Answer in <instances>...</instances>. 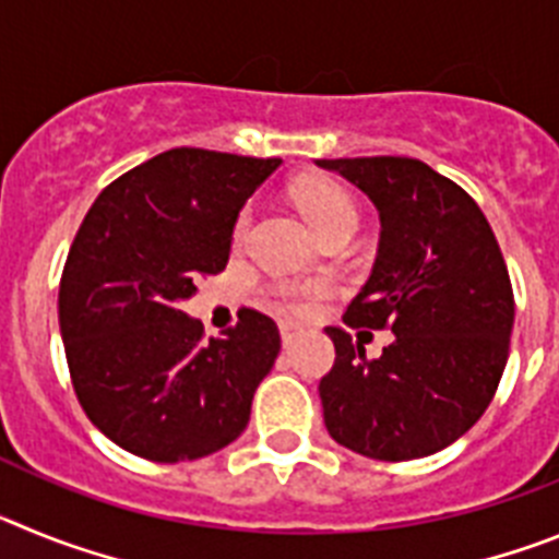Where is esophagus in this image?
Listing matches in <instances>:
<instances>
[{"instance_id": "34e87169", "label": "esophagus", "mask_w": 559, "mask_h": 559, "mask_svg": "<svg viewBox=\"0 0 559 559\" xmlns=\"http://www.w3.org/2000/svg\"><path fill=\"white\" fill-rule=\"evenodd\" d=\"M280 335H283L285 347H290V344L296 341V335H299V328H296V324H290V322H280Z\"/></svg>"}]
</instances>
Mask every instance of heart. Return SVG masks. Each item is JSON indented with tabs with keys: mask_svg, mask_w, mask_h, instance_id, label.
Returning a JSON list of instances; mask_svg holds the SVG:
<instances>
[{
	"mask_svg": "<svg viewBox=\"0 0 559 559\" xmlns=\"http://www.w3.org/2000/svg\"><path fill=\"white\" fill-rule=\"evenodd\" d=\"M294 201L313 226L316 235L328 237L333 231H349L353 235L358 229V206H355L353 195H349L338 181L333 179H305L294 187ZM249 231V212H243L235 224V240L240 243ZM274 299L283 305L285 310L296 316L313 313V308L322 299H328L330 285L324 280H308V283H276L271 288Z\"/></svg>",
	"mask_w": 559,
	"mask_h": 559,
	"instance_id": "1",
	"label": "heart"
}]
</instances>
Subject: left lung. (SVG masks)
<instances>
[{"label":"left lung","instance_id":"1","mask_svg":"<svg viewBox=\"0 0 559 559\" xmlns=\"http://www.w3.org/2000/svg\"><path fill=\"white\" fill-rule=\"evenodd\" d=\"M316 165L367 192L383 226L372 276L344 324L395 333L380 359H367L350 329L328 328L335 360L319 383L324 426L360 456H431L476 426L510 358L515 296L498 240L476 201L426 162Z\"/></svg>","mask_w":559,"mask_h":559}]
</instances>
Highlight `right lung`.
<instances>
[{
	"mask_svg": "<svg viewBox=\"0 0 559 559\" xmlns=\"http://www.w3.org/2000/svg\"><path fill=\"white\" fill-rule=\"evenodd\" d=\"M280 159L173 147L122 173L78 229L58 288L72 389L86 417L147 462H190L235 442L274 367L280 330L237 310L221 338L181 310L229 263L231 229Z\"/></svg>",
	"mask_w": 559,
	"mask_h": 559,
	"instance_id": "right-lung-1",
	"label": "right lung"
}]
</instances>
